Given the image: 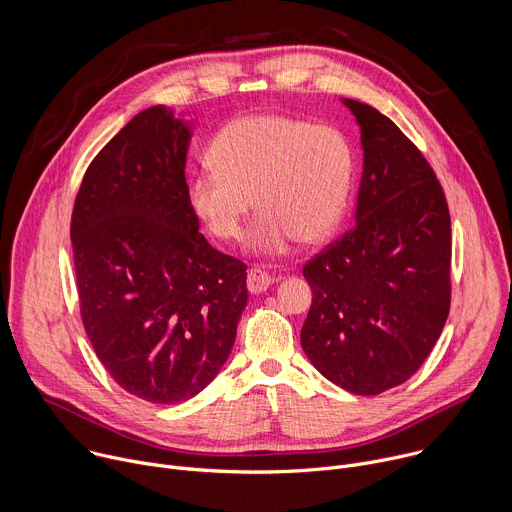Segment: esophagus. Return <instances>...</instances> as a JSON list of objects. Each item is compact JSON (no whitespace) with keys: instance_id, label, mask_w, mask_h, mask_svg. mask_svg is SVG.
<instances>
[{"instance_id":"esophagus-1","label":"esophagus","mask_w":512,"mask_h":512,"mask_svg":"<svg viewBox=\"0 0 512 512\" xmlns=\"http://www.w3.org/2000/svg\"><path fill=\"white\" fill-rule=\"evenodd\" d=\"M273 283V279H271V275L269 273H265V271H261V269H249V273H247V289H249V293H263L269 285Z\"/></svg>"}]
</instances>
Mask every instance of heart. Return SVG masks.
I'll return each instance as SVG.
<instances>
[{
  "mask_svg": "<svg viewBox=\"0 0 512 512\" xmlns=\"http://www.w3.org/2000/svg\"><path fill=\"white\" fill-rule=\"evenodd\" d=\"M213 173L189 181L195 219L219 241L243 233L253 199L251 245L283 253L295 239L323 243L342 221L352 189V152L329 126L283 114H247L225 124L209 146Z\"/></svg>",
  "mask_w": 512,
  "mask_h": 512,
  "instance_id": "obj_1",
  "label": "heart"
}]
</instances>
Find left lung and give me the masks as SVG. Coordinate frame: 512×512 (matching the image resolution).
<instances>
[{
	"label": "left lung",
	"mask_w": 512,
	"mask_h": 512,
	"mask_svg": "<svg viewBox=\"0 0 512 512\" xmlns=\"http://www.w3.org/2000/svg\"><path fill=\"white\" fill-rule=\"evenodd\" d=\"M362 132L356 225L303 267L313 299L309 362L335 386L376 396L424 364L450 311V213L418 146L370 104L344 98Z\"/></svg>",
	"instance_id": "1"
}]
</instances>
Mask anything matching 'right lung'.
Wrapping results in <instances>:
<instances>
[{"label":"right lung","instance_id":"right-lung-1","mask_svg":"<svg viewBox=\"0 0 512 512\" xmlns=\"http://www.w3.org/2000/svg\"><path fill=\"white\" fill-rule=\"evenodd\" d=\"M191 128L164 106L136 114L90 162L70 239L90 344L128 394L179 404L235 344L247 265L211 247L187 201Z\"/></svg>","mask_w":512,"mask_h":512}]
</instances>
